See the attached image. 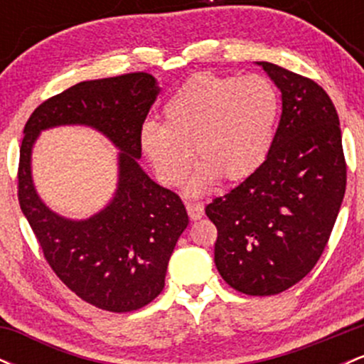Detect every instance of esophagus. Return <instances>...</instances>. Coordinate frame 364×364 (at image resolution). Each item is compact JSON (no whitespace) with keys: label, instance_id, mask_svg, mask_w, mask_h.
I'll return each mask as SVG.
<instances>
[{"label":"esophagus","instance_id":"34e87169","mask_svg":"<svg viewBox=\"0 0 364 364\" xmlns=\"http://www.w3.org/2000/svg\"><path fill=\"white\" fill-rule=\"evenodd\" d=\"M186 212H188V215H190L191 220H198V219H202V217H203V205H202V203L188 202L186 203Z\"/></svg>","mask_w":364,"mask_h":364}]
</instances>
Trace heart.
Here are the masks:
<instances>
[{
    "label": "heart",
    "mask_w": 364,
    "mask_h": 364,
    "mask_svg": "<svg viewBox=\"0 0 364 364\" xmlns=\"http://www.w3.org/2000/svg\"><path fill=\"white\" fill-rule=\"evenodd\" d=\"M281 116V94L262 75L198 73L162 106V119L145 121L140 149L159 181L174 188L200 157L186 190L203 195L220 178L240 181L269 157Z\"/></svg>",
    "instance_id": "1"
}]
</instances>
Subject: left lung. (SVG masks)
<instances>
[{
  "instance_id": "obj_1",
  "label": "left lung",
  "mask_w": 364,
  "mask_h": 364,
  "mask_svg": "<svg viewBox=\"0 0 364 364\" xmlns=\"http://www.w3.org/2000/svg\"><path fill=\"white\" fill-rule=\"evenodd\" d=\"M282 94V114L265 162L208 203L217 228L214 262L232 289L272 296L311 272L346 193L339 116L316 82L258 61Z\"/></svg>"
}]
</instances>
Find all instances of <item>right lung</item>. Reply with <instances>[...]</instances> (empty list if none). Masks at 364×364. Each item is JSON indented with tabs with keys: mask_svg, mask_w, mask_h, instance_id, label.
I'll list each match as a JSON object with an SVG mask.
<instances>
[{
	"mask_svg": "<svg viewBox=\"0 0 364 364\" xmlns=\"http://www.w3.org/2000/svg\"><path fill=\"white\" fill-rule=\"evenodd\" d=\"M152 75L136 72L80 82L41 104L23 128L18 202L54 274L83 301L106 311L144 308L164 289L166 270L188 214L174 191L140 168V128L156 101ZM83 124L106 134L119 154V188L89 220L58 216L38 198L30 156L43 129Z\"/></svg>",
	"mask_w": 364,
	"mask_h": 364,
	"instance_id": "right-lung-1",
	"label": "right lung"
}]
</instances>
